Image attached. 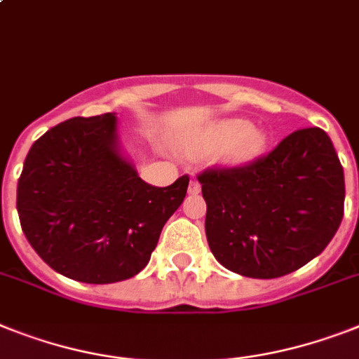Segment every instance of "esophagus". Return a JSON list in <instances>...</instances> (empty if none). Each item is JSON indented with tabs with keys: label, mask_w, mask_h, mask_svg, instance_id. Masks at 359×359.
Masks as SVG:
<instances>
[{
	"label": "esophagus",
	"mask_w": 359,
	"mask_h": 359,
	"mask_svg": "<svg viewBox=\"0 0 359 359\" xmlns=\"http://www.w3.org/2000/svg\"><path fill=\"white\" fill-rule=\"evenodd\" d=\"M200 191H201L200 182H198V180H191V183H189V192H191V194H200Z\"/></svg>",
	"instance_id": "34e87169"
}]
</instances>
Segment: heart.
<instances>
[{
    "label": "heart",
    "instance_id": "heart-1",
    "mask_svg": "<svg viewBox=\"0 0 359 359\" xmlns=\"http://www.w3.org/2000/svg\"><path fill=\"white\" fill-rule=\"evenodd\" d=\"M266 148V135L244 119L215 124L198 144V152L220 154L231 165H244L257 159Z\"/></svg>",
    "mask_w": 359,
    "mask_h": 359
}]
</instances>
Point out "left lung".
I'll return each mask as SVG.
<instances>
[{"mask_svg": "<svg viewBox=\"0 0 359 359\" xmlns=\"http://www.w3.org/2000/svg\"><path fill=\"white\" fill-rule=\"evenodd\" d=\"M198 182L209 248L245 277L275 279L303 268L341 224L343 167L318 126L295 130L251 163L205 168Z\"/></svg>", "mask_w": 359, "mask_h": 359, "instance_id": "left-lung-1", "label": "left lung"}]
</instances>
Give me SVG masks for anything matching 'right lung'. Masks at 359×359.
I'll use <instances>...</instances> for the list:
<instances>
[{
    "label": "right lung",
    "instance_id": "add662e5",
    "mask_svg": "<svg viewBox=\"0 0 359 359\" xmlns=\"http://www.w3.org/2000/svg\"><path fill=\"white\" fill-rule=\"evenodd\" d=\"M187 187V174L168 187L143 182L119 154L114 114L73 117L31 147L16 207L47 266L80 283L108 284L148 264Z\"/></svg>",
    "mask_w": 359,
    "mask_h": 359
}]
</instances>
